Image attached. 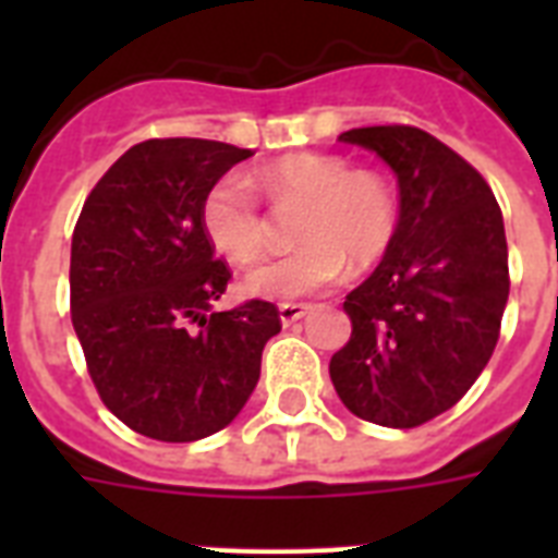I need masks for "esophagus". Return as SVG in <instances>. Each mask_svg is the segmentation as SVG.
<instances>
[{
  "instance_id": "1",
  "label": "esophagus",
  "mask_w": 558,
  "mask_h": 558,
  "mask_svg": "<svg viewBox=\"0 0 558 558\" xmlns=\"http://www.w3.org/2000/svg\"><path fill=\"white\" fill-rule=\"evenodd\" d=\"M310 310H313V306L310 304H280L278 306V313H280V322L287 324H295V322H301V318H304L306 313H310Z\"/></svg>"
}]
</instances>
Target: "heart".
Wrapping results in <instances>:
<instances>
[{
  "mask_svg": "<svg viewBox=\"0 0 558 558\" xmlns=\"http://www.w3.org/2000/svg\"><path fill=\"white\" fill-rule=\"evenodd\" d=\"M271 202L301 205L292 236L298 248L245 275V295L292 301L341 278L344 266L367 269L397 236V191L376 170H353L327 153H287L257 173ZM202 231L234 266H248L266 248V222L252 185L236 173L217 179L199 208Z\"/></svg>",
  "mask_w": 558,
  "mask_h": 558,
  "instance_id": "heart-1",
  "label": "heart"
}]
</instances>
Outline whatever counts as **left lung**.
Instances as JSON below:
<instances>
[{
	"mask_svg": "<svg viewBox=\"0 0 558 558\" xmlns=\"http://www.w3.org/2000/svg\"><path fill=\"white\" fill-rule=\"evenodd\" d=\"M339 142L393 170L399 222L388 254L344 301L353 332L330 359V379L367 423L414 428L449 411L498 344L510 298L501 208L466 159L416 126H359Z\"/></svg>",
	"mask_w": 558,
	"mask_h": 558,
	"instance_id": "obj_1",
	"label": "left lung"
}]
</instances>
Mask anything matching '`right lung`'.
I'll list each match as a JSON object with an SVG mask.
<instances>
[{
	"label": "right lung",
	"instance_id": "add662e5",
	"mask_svg": "<svg viewBox=\"0 0 558 558\" xmlns=\"http://www.w3.org/2000/svg\"><path fill=\"white\" fill-rule=\"evenodd\" d=\"M252 156L205 138L130 147L83 202L72 236V324L104 405L133 432L193 442L234 420L280 332L269 301L214 313L231 271L199 208Z\"/></svg>",
	"mask_w": 558,
	"mask_h": 558
}]
</instances>
